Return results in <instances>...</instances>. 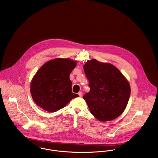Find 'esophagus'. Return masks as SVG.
<instances>
[{
	"label": "esophagus",
	"mask_w": 158,
	"mask_h": 158,
	"mask_svg": "<svg viewBox=\"0 0 158 158\" xmlns=\"http://www.w3.org/2000/svg\"><path fill=\"white\" fill-rule=\"evenodd\" d=\"M78 95H79V96L80 97H82V94H83V93H82V91H80L78 93Z\"/></svg>",
	"instance_id": "obj_1"
}]
</instances>
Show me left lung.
Segmentation results:
<instances>
[{"label": "left lung", "mask_w": 158, "mask_h": 158, "mask_svg": "<svg viewBox=\"0 0 158 158\" xmlns=\"http://www.w3.org/2000/svg\"><path fill=\"white\" fill-rule=\"evenodd\" d=\"M89 92L83 98L91 113L101 122L115 119L125 110L131 96L129 82L115 66L95 59L83 67Z\"/></svg>", "instance_id": "1"}]
</instances>
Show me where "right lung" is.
Wrapping results in <instances>:
<instances>
[{
  "label": "right lung",
  "mask_w": 158,
  "mask_h": 158,
  "mask_svg": "<svg viewBox=\"0 0 158 158\" xmlns=\"http://www.w3.org/2000/svg\"><path fill=\"white\" fill-rule=\"evenodd\" d=\"M76 65V61L58 58L47 62L39 69L30 88L37 106L49 112H55L78 97L72 92L69 79V74Z\"/></svg>",
  "instance_id": "right-lung-1"
}]
</instances>
